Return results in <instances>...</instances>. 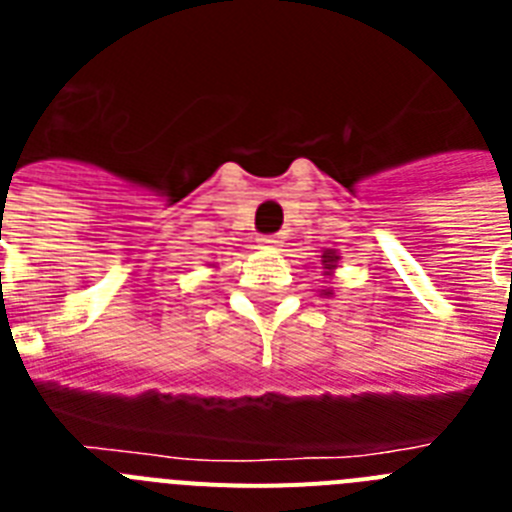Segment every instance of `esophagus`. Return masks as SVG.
Returning <instances> with one entry per match:
<instances>
[{"mask_svg":"<svg viewBox=\"0 0 512 512\" xmlns=\"http://www.w3.org/2000/svg\"><path fill=\"white\" fill-rule=\"evenodd\" d=\"M282 238L284 235H264V238H261V243H264V246H269V248H277V246H282Z\"/></svg>","mask_w":512,"mask_h":512,"instance_id":"esophagus-1","label":"esophagus"}]
</instances>
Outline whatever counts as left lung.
<instances>
[{"label": "left lung", "mask_w": 512, "mask_h": 512, "mask_svg": "<svg viewBox=\"0 0 512 512\" xmlns=\"http://www.w3.org/2000/svg\"><path fill=\"white\" fill-rule=\"evenodd\" d=\"M320 259H323L325 269H333V266H336V261H338V256L333 251H325L323 256H320ZM325 295H328V292H325Z\"/></svg>", "instance_id": "left-lung-1"}]
</instances>
